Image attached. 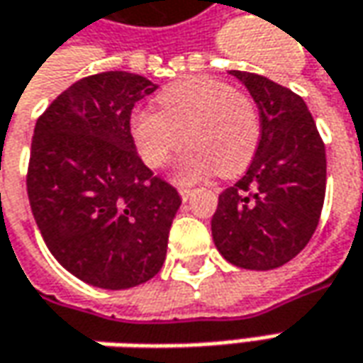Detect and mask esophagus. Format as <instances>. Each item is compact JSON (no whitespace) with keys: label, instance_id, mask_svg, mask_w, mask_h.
I'll return each instance as SVG.
<instances>
[{"label":"esophagus","instance_id":"obj_1","mask_svg":"<svg viewBox=\"0 0 363 363\" xmlns=\"http://www.w3.org/2000/svg\"><path fill=\"white\" fill-rule=\"evenodd\" d=\"M191 194H194V189H191V187H179V196H182V199H184V201H186V199L189 198Z\"/></svg>","mask_w":363,"mask_h":363}]
</instances>
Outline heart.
<instances>
[{
  "mask_svg": "<svg viewBox=\"0 0 363 363\" xmlns=\"http://www.w3.org/2000/svg\"><path fill=\"white\" fill-rule=\"evenodd\" d=\"M160 109H135L130 135L150 167L164 165L186 143L174 165L177 182H196L218 169L220 176L242 174L252 164L262 123L255 104L228 84L211 77H187L157 96Z\"/></svg>",
  "mask_w": 363,
  "mask_h": 363,
  "instance_id": "heart-1",
  "label": "heart"
}]
</instances>
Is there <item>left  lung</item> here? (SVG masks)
<instances>
[{
  "mask_svg": "<svg viewBox=\"0 0 363 363\" xmlns=\"http://www.w3.org/2000/svg\"><path fill=\"white\" fill-rule=\"evenodd\" d=\"M230 74L254 97L262 138L244 177L220 194L211 235L230 264L266 272L312 240L325 198V147L300 96L264 75Z\"/></svg>",
  "mask_w": 363,
  "mask_h": 363,
  "instance_id": "obj_1",
  "label": "left lung"
}]
</instances>
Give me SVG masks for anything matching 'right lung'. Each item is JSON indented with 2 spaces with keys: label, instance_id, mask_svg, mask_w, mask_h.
I'll list each match as a JSON object with an SVG mask.
<instances>
[{
  "label": "right lung",
  "instance_id": "1",
  "mask_svg": "<svg viewBox=\"0 0 363 363\" xmlns=\"http://www.w3.org/2000/svg\"><path fill=\"white\" fill-rule=\"evenodd\" d=\"M147 77L104 72L69 85L33 130L28 196L41 238L69 274L101 289L152 279L165 262L182 198L131 142Z\"/></svg>",
  "mask_w": 363,
  "mask_h": 363
}]
</instances>
